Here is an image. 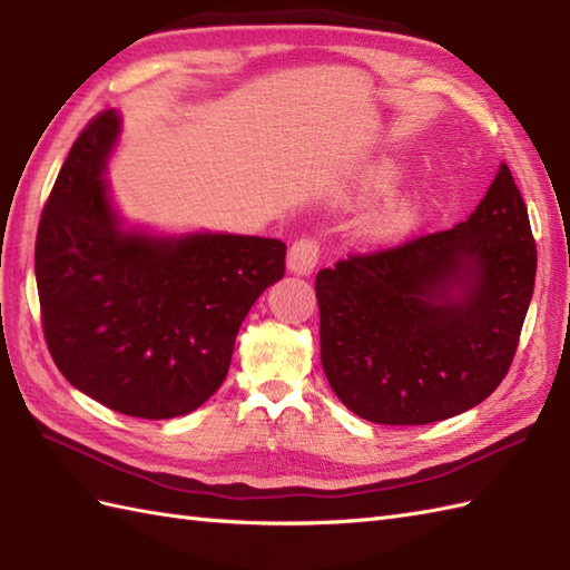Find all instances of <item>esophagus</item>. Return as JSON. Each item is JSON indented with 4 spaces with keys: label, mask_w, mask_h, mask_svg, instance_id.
Masks as SVG:
<instances>
[{
    "label": "esophagus",
    "mask_w": 570,
    "mask_h": 570,
    "mask_svg": "<svg viewBox=\"0 0 570 570\" xmlns=\"http://www.w3.org/2000/svg\"><path fill=\"white\" fill-rule=\"evenodd\" d=\"M318 257H321V242H318V237L304 235V237H298L294 242L292 249H288L286 264H288V269H292L294 274L304 276V274H311L313 269H316Z\"/></svg>",
    "instance_id": "esophagus-1"
}]
</instances>
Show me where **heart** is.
Listing matches in <instances>:
<instances>
[{
    "mask_svg": "<svg viewBox=\"0 0 570 570\" xmlns=\"http://www.w3.org/2000/svg\"><path fill=\"white\" fill-rule=\"evenodd\" d=\"M404 220H406V213L402 208H390L377 217V225H374V227H377L382 235H392L404 225Z\"/></svg>",
    "mask_w": 570,
    "mask_h": 570,
    "instance_id": "b5f03b06",
    "label": "heart"
}]
</instances>
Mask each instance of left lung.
<instances>
[{
    "label": "left lung",
    "mask_w": 570,
    "mask_h": 570,
    "mask_svg": "<svg viewBox=\"0 0 570 570\" xmlns=\"http://www.w3.org/2000/svg\"><path fill=\"white\" fill-rule=\"evenodd\" d=\"M534 276L527 203L502 164L465 223L318 272L325 377L386 426L463 414L510 372Z\"/></svg>",
    "instance_id": "obj_1"
}]
</instances>
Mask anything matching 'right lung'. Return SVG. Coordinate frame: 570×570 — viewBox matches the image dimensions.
I'll return each instance as SVG.
<instances>
[{"label":"right lung","mask_w":570,"mask_h":570,"mask_svg":"<svg viewBox=\"0 0 570 570\" xmlns=\"http://www.w3.org/2000/svg\"><path fill=\"white\" fill-rule=\"evenodd\" d=\"M119 115H95L72 141L36 233L43 337L60 374L137 419L184 416L217 392L242 321L286 272L269 237L122 233L105 161Z\"/></svg>","instance_id":"obj_1"}]
</instances>
